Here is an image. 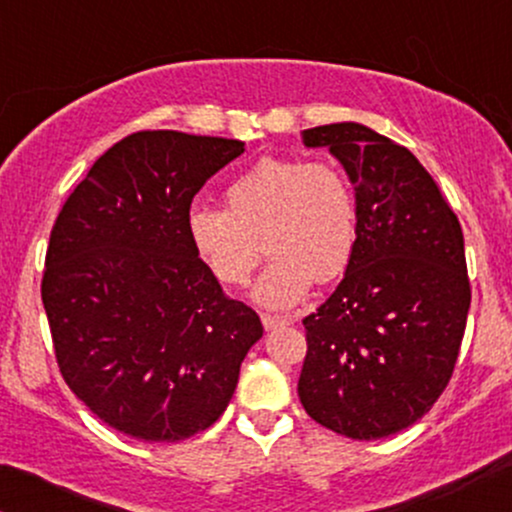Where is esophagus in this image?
Listing matches in <instances>:
<instances>
[{
	"instance_id": "34e87169",
	"label": "esophagus",
	"mask_w": 512,
	"mask_h": 512,
	"mask_svg": "<svg viewBox=\"0 0 512 512\" xmlns=\"http://www.w3.org/2000/svg\"><path fill=\"white\" fill-rule=\"evenodd\" d=\"M291 317H279V315H269V313H262V325L264 330H276V327H286L291 325Z\"/></svg>"
}]
</instances>
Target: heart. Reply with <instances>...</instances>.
<instances>
[{
    "instance_id": "1",
    "label": "heart",
    "mask_w": 512,
    "mask_h": 512,
    "mask_svg": "<svg viewBox=\"0 0 512 512\" xmlns=\"http://www.w3.org/2000/svg\"><path fill=\"white\" fill-rule=\"evenodd\" d=\"M226 204L192 207L187 238L209 274L226 286L248 284L264 248L272 252L255 289L269 308H291L313 279H337L354 260L361 209L354 182L337 163L264 156L228 182Z\"/></svg>"
}]
</instances>
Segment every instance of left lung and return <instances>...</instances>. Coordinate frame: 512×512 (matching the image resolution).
<instances>
[{
  "label": "left lung",
  "instance_id": "left-lung-1",
  "mask_svg": "<svg viewBox=\"0 0 512 512\" xmlns=\"http://www.w3.org/2000/svg\"><path fill=\"white\" fill-rule=\"evenodd\" d=\"M354 182L361 233L344 279L303 320L298 397L339 436L378 440L419 421L448 387L472 301L464 238L409 149L356 122L305 129Z\"/></svg>",
  "mask_w": 512,
  "mask_h": 512
}]
</instances>
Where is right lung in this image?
Returning <instances> with one entry per match:
<instances>
[{
	"instance_id": "add662e5",
	"label": "right lung",
	"mask_w": 512,
	"mask_h": 512,
	"mask_svg": "<svg viewBox=\"0 0 512 512\" xmlns=\"http://www.w3.org/2000/svg\"><path fill=\"white\" fill-rule=\"evenodd\" d=\"M245 151L238 139L146 129L110 146L67 197L40 293L64 383L137 440L214 424L262 337L187 238L192 199Z\"/></svg>"
}]
</instances>
